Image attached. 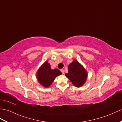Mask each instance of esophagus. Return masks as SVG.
<instances>
[{"label": "esophagus", "instance_id": "obj_1", "mask_svg": "<svg viewBox=\"0 0 122 122\" xmlns=\"http://www.w3.org/2000/svg\"><path fill=\"white\" fill-rule=\"evenodd\" d=\"M61 73H63V74H64V70L63 69H61Z\"/></svg>", "mask_w": 122, "mask_h": 122}]
</instances>
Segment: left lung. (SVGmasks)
Instances as JSON below:
<instances>
[{"instance_id": "1", "label": "left lung", "mask_w": 122, "mask_h": 122, "mask_svg": "<svg viewBox=\"0 0 122 122\" xmlns=\"http://www.w3.org/2000/svg\"><path fill=\"white\" fill-rule=\"evenodd\" d=\"M72 83L77 87L83 85L87 78V72L78 61H74L68 66V72L65 74Z\"/></svg>"}]
</instances>
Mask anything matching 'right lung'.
<instances>
[{
  "label": "right lung",
  "mask_w": 122,
  "mask_h": 122,
  "mask_svg": "<svg viewBox=\"0 0 122 122\" xmlns=\"http://www.w3.org/2000/svg\"><path fill=\"white\" fill-rule=\"evenodd\" d=\"M61 74V71L57 69H51L50 65L46 61L38 69L37 79L43 86L48 87L52 84L56 77Z\"/></svg>",
  "instance_id": "1"
}]
</instances>
